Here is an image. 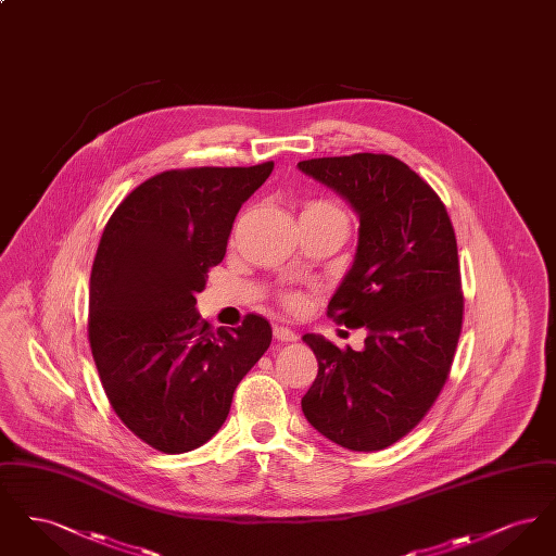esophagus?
Wrapping results in <instances>:
<instances>
[{"label":"esophagus","mask_w":556,"mask_h":556,"mask_svg":"<svg viewBox=\"0 0 556 556\" xmlns=\"http://www.w3.org/2000/svg\"><path fill=\"white\" fill-rule=\"evenodd\" d=\"M273 336H275V340H279V342H295L298 340V333L290 329V327H283V325H277L275 329H273Z\"/></svg>","instance_id":"obj_1"}]
</instances>
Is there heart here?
I'll return each mask as SVG.
<instances>
[{"instance_id": "1", "label": "heart", "mask_w": 556, "mask_h": 556, "mask_svg": "<svg viewBox=\"0 0 556 556\" xmlns=\"http://www.w3.org/2000/svg\"><path fill=\"white\" fill-rule=\"evenodd\" d=\"M302 212H315V214H329V216H342V218H344L342 211H340L336 204H331V202H313V204H308ZM288 306H290V308L302 306V298L295 295V293H290V295H288Z\"/></svg>"}]
</instances>
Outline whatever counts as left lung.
<instances>
[{
    "label": "left lung",
    "instance_id": "left-lung-1",
    "mask_svg": "<svg viewBox=\"0 0 556 556\" xmlns=\"http://www.w3.org/2000/svg\"><path fill=\"white\" fill-rule=\"evenodd\" d=\"M358 216L354 263L327 306L363 350L306 333L318 361L302 413L342 448L392 446L440 396L463 325L456 238L442 200L402 160L354 154L298 162Z\"/></svg>",
    "mask_w": 556,
    "mask_h": 556
}]
</instances>
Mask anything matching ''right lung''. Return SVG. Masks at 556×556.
I'll return each mask as SVG.
<instances>
[{
  "instance_id": "obj_1",
  "label": "right lung",
  "mask_w": 556,
  "mask_h": 556,
  "mask_svg": "<svg viewBox=\"0 0 556 556\" xmlns=\"http://www.w3.org/2000/svg\"><path fill=\"white\" fill-rule=\"evenodd\" d=\"M273 162L166 170L135 187L108 220L89 281V344L121 421L152 448L181 454L225 424L233 392L270 345L248 315L212 329L195 311L227 252L241 204Z\"/></svg>"
}]
</instances>
